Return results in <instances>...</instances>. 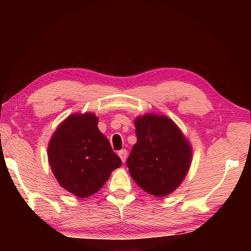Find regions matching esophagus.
<instances>
[{"mask_svg":"<svg viewBox=\"0 0 251 251\" xmlns=\"http://www.w3.org/2000/svg\"><path fill=\"white\" fill-rule=\"evenodd\" d=\"M119 156L121 157V159H122V162L123 163H125L126 162V158H127V151L125 150H121V151H119Z\"/></svg>","mask_w":251,"mask_h":251,"instance_id":"esophagus-1","label":"esophagus"}]
</instances>
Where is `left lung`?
<instances>
[{
    "mask_svg": "<svg viewBox=\"0 0 251 251\" xmlns=\"http://www.w3.org/2000/svg\"><path fill=\"white\" fill-rule=\"evenodd\" d=\"M137 142L127 158L131 178L149 194L172 193L189 172L192 148L179 127L165 115L135 120Z\"/></svg>",
    "mask_w": 251,
    "mask_h": 251,
    "instance_id": "obj_1",
    "label": "left lung"
}]
</instances>
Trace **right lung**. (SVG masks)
I'll return each mask as SVG.
<instances>
[{"instance_id": "add662e5", "label": "right lung", "mask_w": 251, "mask_h": 251, "mask_svg": "<svg viewBox=\"0 0 251 251\" xmlns=\"http://www.w3.org/2000/svg\"><path fill=\"white\" fill-rule=\"evenodd\" d=\"M94 113L72 114L57 127L49 145L52 174L63 189L81 199L98 192L122 165Z\"/></svg>"}]
</instances>
